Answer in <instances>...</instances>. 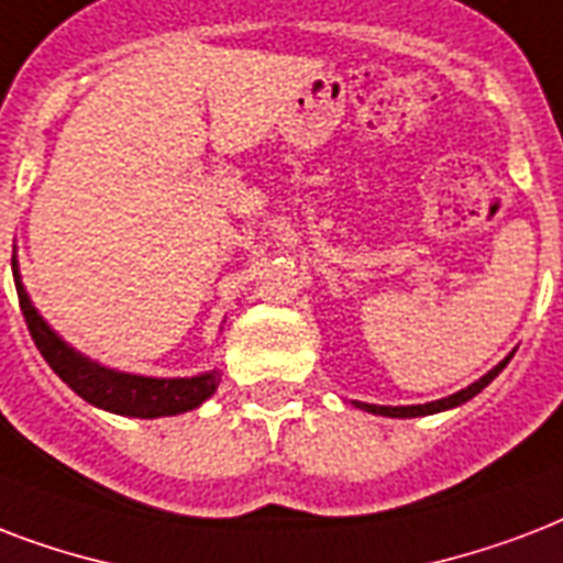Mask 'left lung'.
<instances>
[{
    "label": "left lung",
    "instance_id": "obj_1",
    "mask_svg": "<svg viewBox=\"0 0 563 563\" xmlns=\"http://www.w3.org/2000/svg\"><path fill=\"white\" fill-rule=\"evenodd\" d=\"M511 361V355L505 361H499L487 376H482L478 382H473L470 387H464V390H459V394L446 396V399H438V402H426V405H408V408H387V405H367V402H358V408H364V411L369 413H382V417H426V413H438V411H446V408H455V405L467 402V399H473L476 394H482L490 382H494L499 373L505 369V364Z\"/></svg>",
    "mask_w": 563,
    "mask_h": 563
}]
</instances>
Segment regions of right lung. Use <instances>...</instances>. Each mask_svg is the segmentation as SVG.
<instances>
[{"label": "right lung", "instance_id": "obj_1", "mask_svg": "<svg viewBox=\"0 0 563 563\" xmlns=\"http://www.w3.org/2000/svg\"><path fill=\"white\" fill-rule=\"evenodd\" d=\"M14 264V282L16 296H20V311L25 317V325L32 331L34 346L41 350L55 373L76 390L81 399H87L96 408L104 411L123 413V417H169V413L194 411L196 405H202L208 396L217 390L220 376L217 373H205V376L194 378H143L129 376V373H114L104 369L93 361H87L85 355H78L76 350H69L67 343L60 341L58 334L43 322V317L34 311L32 299L25 294L20 273Z\"/></svg>", "mask_w": 563, "mask_h": 563}]
</instances>
